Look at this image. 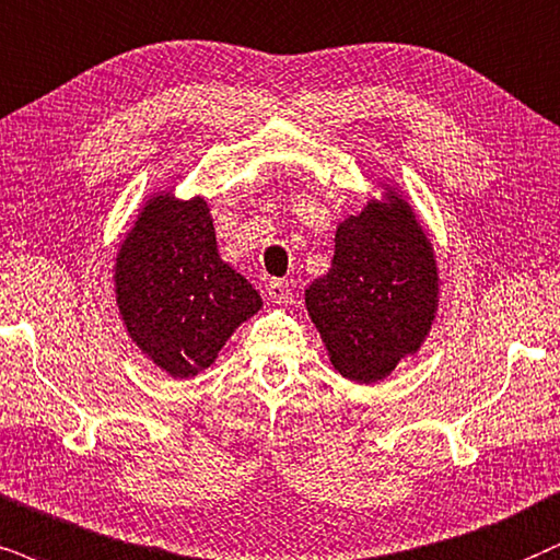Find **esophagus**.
Instances as JSON below:
<instances>
[{"label": "esophagus", "mask_w": 560, "mask_h": 560, "mask_svg": "<svg viewBox=\"0 0 560 560\" xmlns=\"http://www.w3.org/2000/svg\"><path fill=\"white\" fill-rule=\"evenodd\" d=\"M266 294L271 304H284L289 300V284H284V281H268Z\"/></svg>", "instance_id": "obj_1"}]
</instances>
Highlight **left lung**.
<instances>
[{
  "instance_id": "8db88e82",
  "label": "left lung",
  "mask_w": 560,
  "mask_h": 560,
  "mask_svg": "<svg viewBox=\"0 0 560 560\" xmlns=\"http://www.w3.org/2000/svg\"><path fill=\"white\" fill-rule=\"evenodd\" d=\"M359 214L338 222L328 273L304 289V307L341 377L374 385L427 343L439 313L436 253L419 211L377 180Z\"/></svg>"
}]
</instances>
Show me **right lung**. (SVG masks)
<instances>
[{"instance_id": "obj_1", "label": "right lung", "mask_w": 560, "mask_h": 560, "mask_svg": "<svg viewBox=\"0 0 560 560\" xmlns=\"http://www.w3.org/2000/svg\"><path fill=\"white\" fill-rule=\"evenodd\" d=\"M178 178L141 201L118 240L113 294L131 343L167 377L190 380L264 300L219 256L207 198L175 196Z\"/></svg>"}]
</instances>
